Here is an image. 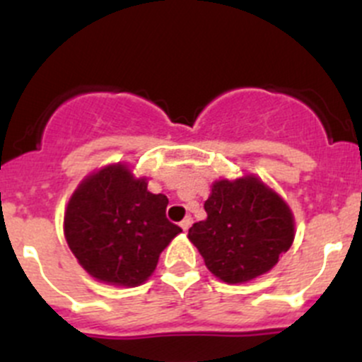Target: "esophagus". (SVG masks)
Here are the masks:
<instances>
[{
	"label": "esophagus",
	"instance_id": "1",
	"mask_svg": "<svg viewBox=\"0 0 362 362\" xmlns=\"http://www.w3.org/2000/svg\"><path fill=\"white\" fill-rule=\"evenodd\" d=\"M191 224H192L191 217H185V219L180 223V228H182V230H184V231H187L189 228H191Z\"/></svg>",
	"mask_w": 362,
	"mask_h": 362
}]
</instances>
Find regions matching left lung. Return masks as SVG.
Wrapping results in <instances>:
<instances>
[{"label":"left lung","instance_id":"obj_1","mask_svg":"<svg viewBox=\"0 0 362 362\" xmlns=\"http://www.w3.org/2000/svg\"><path fill=\"white\" fill-rule=\"evenodd\" d=\"M205 212L187 237L206 269L228 285L267 274L296 238L292 209L256 175L214 182Z\"/></svg>","mask_w":362,"mask_h":362}]
</instances>
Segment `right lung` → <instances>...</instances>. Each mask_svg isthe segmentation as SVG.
Returning a JSON list of instances; mask_svg holds the SVG:
<instances>
[{
  "instance_id": "add662e5",
  "label": "right lung",
  "mask_w": 362,
  "mask_h": 362,
  "mask_svg": "<svg viewBox=\"0 0 362 362\" xmlns=\"http://www.w3.org/2000/svg\"><path fill=\"white\" fill-rule=\"evenodd\" d=\"M168 198L148 191L125 163L81 180L63 217V233L79 265L106 285L134 288L156 270L160 252L180 233L166 219Z\"/></svg>"
}]
</instances>
